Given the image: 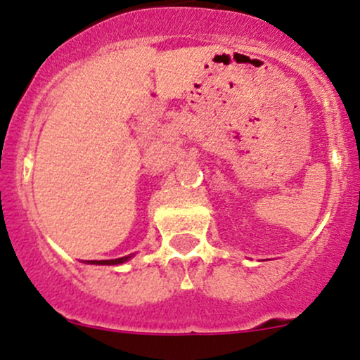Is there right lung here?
<instances>
[{
  "mask_svg": "<svg viewBox=\"0 0 360 360\" xmlns=\"http://www.w3.org/2000/svg\"><path fill=\"white\" fill-rule=\"evenodd\" d=\"M129 257H122V258H115V260H88V264H93V265H119V264H124V262H127Z\"/></svg>",
  "mask_w": 360,
  "mask_h": 360,
  "instance_id": "add662e5",
  "label": "right lung"
}]
</instances>
